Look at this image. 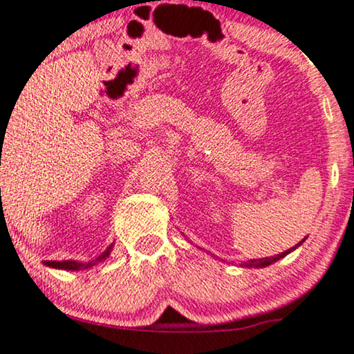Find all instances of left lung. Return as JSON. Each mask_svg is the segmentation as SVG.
Returning a JSON list of instances; mask_svg holds the SVG:
<instances>
[{"label":"left lung","mask_w":354,"mask_h":354,"mask_svg":"<svg viewBox=\"0 0 354 354\" xmlns=\"http://www.w3.org/2000/svg\"><path fill=\"white\" fill-rule=\"evenodd\" d=\"M303 241H304V240L299 241L298 245H295L293 248H290V250H287V251H283V253H279V254H274V256H266V258L248 259V261H243V263H240V266H241V268H266V266L274 264L275 261L282 259V258H285V256H287L288 253H292V251H293V250H297L298 246L303 243Z\"/></svg>","instance_id":"left-lung-1"}]
</instances>
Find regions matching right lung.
Returning a JSON list of instances; mask_svg holds the SVG:
<instances>
[{"label":"right lung","instance_id":"right-lung-1","mask_svg":"<svg viewBox=\"0 0 354 354\" xmlns=\"http://www.w3.org/2000/svg\"><path fill=\"white\" fill-rule=\"evenodd\" d=\"M113 246L114 243H111L108 248H106L103 253L100 256H96V258L90 259V261H45V266L48 268H55V269H62V270H84V269H90L96 266L101 261H106L109 258L111 251H113Z\"/></svg>","mask_w":354,"mask_h":354}]
</instances>
